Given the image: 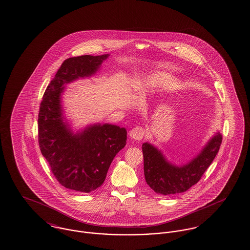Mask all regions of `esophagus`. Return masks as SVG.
I'll use <instances>...</instances> for the list:
<instances>
[{"label":"esophagus","mask_w":250,"mask_h":250,"mask_svg":"<svg viewBox=\"0 0 250 250\" xmlns=\"http://www.w3.org/2000/svg\"><path fill=\"white\" fill-rule=\"evenodd\" d=\"M128 135L132 140L141 141L144 136V129L142 127H135L128 132Z\"/></svg>","instance_id":"obj_1"}]
</instances>
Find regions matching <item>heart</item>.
Here are the masks:
<instances>
[{"label":"heart","instance_id":"b5f03b06","mask_svg":"<svg viewBox=\"0 0 250 250\" xmlns=\"http://www.w3.org/2000/svg\"><path fill=\"white\" fill-rule=\"evenodd\" d=\"M170 80L171 79L169 78V76L166 74H164V73L154 74L146 80L145 84H143V86H141V90L145 91L148 88L165 86L170 83Z\"/></svg>","mask_w":250,"mask_h":250}]
</instances>
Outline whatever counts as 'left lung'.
I'll use <instances>...</instances> for the list:
<instances>
[{
  "label": "left lung",
  "instance_id": "8db88e82",
  "mask_svg": "<svg viewBox=\"0 0 250 250\" xmlns=\"http://www.w3.org/2000/svg\"><path fill=\"white\" fill-rule=\"evenodd\" d=\"M221 143L222 135L216 132L195 157L182 165L171 164L162 150L150 143H143L146 183L159 194L169 195L186 192L198 183L214 161Z\"/></svg>",
  "mask_w": 250,
  "mask_h": 250
}]
</instances>
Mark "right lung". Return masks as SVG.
<instances>
[{
    "mask_svg": "<svg viewBox=\"0 0 250 250\" xmlns=\"http://www.w3.org/2000/svg\"><path fill=\"white\" fill-rule=\"evenodd\" d=\"M108 56L86 55L64 60L40 104L41 152L59 184L81 193L102 186L116 154L126 145L127 130L108 123H94L74 132L64 116L62 95L65 85L95 75Z\"/></svg>",
    "mask_w": 250,
    "mask_h": 250,
    "instance_id": "obj_1",
    "label": "right lung"
}]
</instances>
